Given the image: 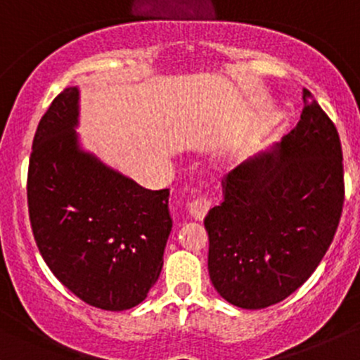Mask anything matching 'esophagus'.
I'll return each mask as SVG.
<instances>
[{
  "label": "esophagus",
  "instance_id": "1",
  "mask_svg": "<svg viewBox=\"0 0 360 360\" xmlns=\"http://www.w3.org/2000/svg\"><path fill=\"white\" fill-rule=\"evenodd\" d=\"M210 207H211V200L207 199V197L199 195L197 199H194L191 204H188V212H191V216L195 219V221H200V219H204V216L207 214Z\"/></svg>",
  "mask_w": 360,
  "mask_h": 360
}]
</instances>
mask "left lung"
Masks as SVG:
<instances>
[{
  "label": "left lung",
  "instance_id": "1",
  "mask_svg": "<svg viewBox=\"0 0 360 360\" xmlns=\"http://www.w3.org/2000/svg\"><path fill=\"white\" fill-rule=\"evenodd\" d=\"M299 123L238 165L204 219L216 292L264 309L302 287L331 245L343 207V156L333 122L304 89Z\"/></svg>",
  "mask_w": 360,
  "mask_h": 360
}]
</instances>
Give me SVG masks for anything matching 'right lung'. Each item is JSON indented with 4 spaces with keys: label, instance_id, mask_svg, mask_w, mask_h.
I'll return each mask as SVG.
<instances>
[{
    "label": "right lung",
    "instance_id": "add662e5",
    "mask_svg": "<svg viewBox=\"0 0 360 360\" xmlns=\"http://www.w3.org/2000/svg\"><path fill=\"white\" fill-rule=\"evenodd\" d=\"M79 87L58 94L32 142L27 202L53 274L79 299L127 311L148 297L172 231L169 191H148L82 149Z\"/></svg>",
    "mask_w": 360,
    "mask_h": 360
}]
</instances>
